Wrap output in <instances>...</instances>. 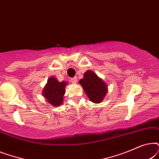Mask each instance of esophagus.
<instances>
[{"label":"esophagus","mask_w":159,"mask_h":159,"mask_svg":"<svg viewBox=\"0 0 159 159\" xmlns=\"http://www.w3.org/2000/svg\"><path fill=\"white\" fill-rule=\"evenodd\" d=\"M77 81V77H76L71 78V82H72V83H76Z\"/></svg>","instance_id":"esophagus-1"}]
</instances>
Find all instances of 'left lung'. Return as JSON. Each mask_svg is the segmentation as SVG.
Segmentation results:
<instances>
[{
  "mask_svg": "<svg viewBox=\"0 0 159 159\" xmlns=\"http://www.w3.org/2000/svg\"><path fill=\"white\" fill-rule=\"evenodd\" d=\"M80 84L89 99L94 103L101 102L107 93V84L90 70L84 73L83 79L80 80Z\"/></svg>",
  "mask_w": 159,
  "mask_h": 159,
  "instance_id": "8db88e82",
  "label": "left lung"
}]
</instances>
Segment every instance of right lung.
<instances>
[{"instance_id": "add662e5", "label": "right lung", "mask_w": 159, "mask_h": 159, "mask_svg": "<svg viewBox=\"0 0 159 159\" xmlns=\"http://www.w3.org/2000/svg\"><path fill=\"white\" fill-rule=\"evenodd\" d=\"M66 84V82H58L56 78L50 77L43 93V96L47 99L48 103L54 106H58L61 104Z\"/></svg>"}]
</instances>
